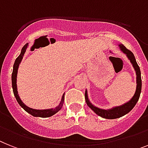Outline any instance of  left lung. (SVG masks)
I'll return each mask as SVG.
<instances>
[{"label": "left lung", "instance_id": "1", "mask_svg": "<svg viewBox=\"0 0 148 148\" xmlns=\"http://www.w3.org/2000/svg\"><path fill=\"white\" fill-rule=\"evenodd\" d=\"M119 47H120L121 51H123V53H125L126 56L128 57L130 61H131L132 64L134 69H135V72H136V82H137V86H136V91L132 97V98L127 102L125 104L119 106V107H113L110 110H102L100 109L98 107H95L94 105L91 103V102L89 101L88 97V93L87 91H85V101L87 103L88 106L91 108L92 110L95 112L96 114L98 116H101L102 118L104 119H117L121 116H123L124 115L127 114L129 113L133 109V107H135V104L137 103L138 101L140 95H141V71H140V68H139L138 65L135 57L133 54V53L131 51H129L123 45H119Z\"/></svg>", "mask_w": 148, "mask_h": 148}]
</instances>
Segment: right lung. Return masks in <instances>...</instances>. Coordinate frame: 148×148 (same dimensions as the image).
Segmentation results:
<instances>
[{
  "instance_id": "right-lung-1",
  "label": "right lung",
  "mask_w": 148,
  "mask_h": 148,
  "mask_svg": "<svg viewBox=\"0 0 148 148\" xmlns=\"http://www.w3.org/2000/svg\"><path fill=\"white\" fill-rule=\"evenodd\" d=\"M28 44H25L23 47L22 48L21 53L19 54V56L17 57L15 60V63L13 64V73H12V87H13V91L14 96H15L17 102L19 103V104L23 107V109L25 110L27 113H30L33 116H38V117H43V118H46V117H50L51 116L54 115L55 113H57L63 107V101H64V95L62 97V100L60 104L58 105V107H55L54 109H49V110H34L32 108H29L27 106H25L24 103H23V101H21V99L19 98V95H18V92H17V87H16V76H17V71H18V67L19 66V63L21 62L24 53L25 52V50L27 48Z\"/></svg>"
}]
</instances>
